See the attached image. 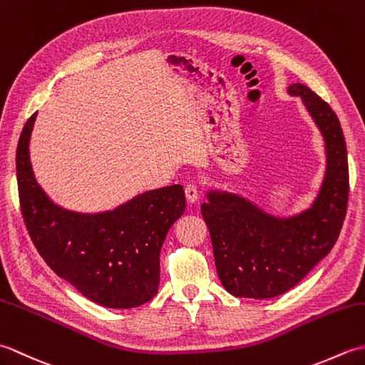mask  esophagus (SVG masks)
<instances>
[{"label": "esophagus", "instance_id": "esophagus-1", "mask_svg": "<svg viewBox=\"0 0 365 365\" xmlns=\"http://www.w3.org/2000/svg\"><path fill=\"white\" fill-rule=\"evenodd\" d=\"M185 195H187V199L190 204H195L197 202V199L200 196V191H199V187L196 183H188L187 187H185Z\"/></svg>", "mask_w": 365, "mask_h": 365}]
</instances>
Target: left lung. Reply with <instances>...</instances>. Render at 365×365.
<instances>
[{
	"mask_svg": "<svg viewBox=\"0 0 365 365\" xmlns=\"http://www.w3.org/2000/svg\"><path fill=\"white\" fill-rule=\"evenodd\" d=\"M289 94L301 97L327 147V174L311 208L276 218L247 199L222 191H208L200 207L220 281L238 298L267 299L293 289L329 254L346 215L350 182L339 118L304 84H292Z\"/></svg>",
	"mask_w": 365,
	"mask_h": 365,
	"instance_id": "8db88e82",
	"label": "left lung"
}]
</instances>
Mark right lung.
I'll return each instance as SVG.
<instances>
[{"label":"right lung","instance_id":"add662e5","mask_svg":"<svg viewBox=\"0 0 365 365\" xmlns=\"http://www.w3.org/2000/svg\"><path fill=\"white\" fill-rule=\"evenodd\" d=\"M36 113L17 145V183L23 221L36 250L54 273L88 299L130 309L158 292L160 251L169 227L185 212L182 185L135 196L103 213H76L53 204L29 161Z\"/></svg>","mask_w":365,"mask_h":365}]
</instances>
